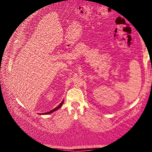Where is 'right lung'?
Here are the masks:
<instances>
[{"instance_id": "1", "label": "right lung", "mask_w": 152, "mask_h": 152, "mask_svg": "<svg viewBox=\"0 0 152 152\" xmlns=\"http://www.w3.org/2000/svg\"><path fill=\"white\" fill-rule=\"evenodd\" d=\"M64 99L62 101V102L60 103V104H58V106H57L56 107H55L54 109H53V110H50V111H49V112H48V113H41V114H39L38 113V114H40V115H47V114H51L52 113H53V112H54V111H56V110H58L59 108H60L61 107V106L63 105V103H64Z\"/></svg>"}]
</instances>
